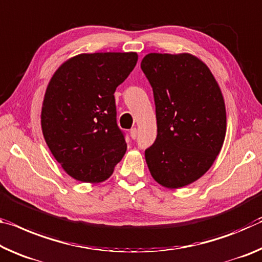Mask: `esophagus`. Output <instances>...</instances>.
<instances>
[{
	"label": "esophagus",
	"instance_id": "1",
	"mask_svg": "<svg viewBox=\"0 0 262 262\" xmlns=\"http://www.w3.org/2000/svg\"><path fill=\"white\" fill-rule=\"evenodd\" d=\"M129 134H130V138L133 140H135L136 139V135H138V129H136V128H132L130 132H129Z\"/></svg>",
	"mask_w": 262,
	"mask_h": 262
}]
</instances>
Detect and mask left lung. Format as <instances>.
Returning a JSON list of instances; mask_svg holds the SVG:
<instances>
[{"instance_id":"left-lung-1","label":"left lung","mask_w":262,"mask_h":262,"mask_svg":"<svg viewBox=\"0 0 262 262\" xmlns=\"http://www.w3.org/2000/svg\"><path fill=\"white\" fill-rule=\"evenodd\" d=\"M141 69L152 87L157 138L144 156L157 183L178 189L201 178L221 152L225 102L206 64L190 53H148Z\"/></svg>"}]
</instances>
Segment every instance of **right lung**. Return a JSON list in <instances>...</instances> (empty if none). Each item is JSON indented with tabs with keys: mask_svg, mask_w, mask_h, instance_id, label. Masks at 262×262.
Returning <instances> with one entry per match:
<instances>
[{
	"mask_svg": "<svg viewBox=\"0 0 262 262\" xmlns=\"http://www.w3.org/2000/svg\"><path fill=\"white\" fill-rule=\"evenodd\" d=\"M136 52L81 53L58 68L41 106V132L65 172L100 183L127 150L114 92L138 63Z\"/></svg>",
	"mask_w": 262,
	"mask_h": 262,
	"instance_id": "obj_1",
	"label": "right lung"
}]
</instances>
